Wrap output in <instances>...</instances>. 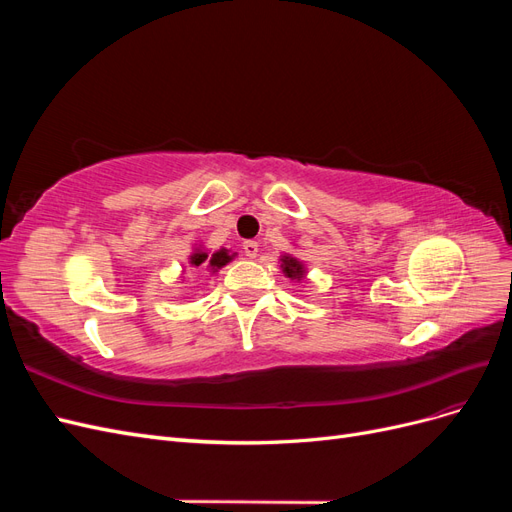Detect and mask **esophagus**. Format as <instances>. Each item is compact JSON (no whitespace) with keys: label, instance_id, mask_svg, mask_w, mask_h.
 Segmentation results:
<instances>
[{"label":"esophagus","instance_id":"34e87169","mask_svg":"<svg viewBox=\"0 0 512 512\" xmlns=\"http://www.w3.org/2000/svg\"><path fill=\"white\" fill-rule=\"evenodd\" d=\"M243 252L247 258H256L258 256V243L256 241H245L243 243Z\"/></svg>","mask_w":512,"mask_h":512}]
</instances>
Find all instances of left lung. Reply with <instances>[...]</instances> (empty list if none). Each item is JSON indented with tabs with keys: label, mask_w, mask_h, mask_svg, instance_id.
Segmentation results:
<instances>
[{
	"label": "left lung",
	"mask_w": 512,
	"mask_h": 512,
	"mask_svg": "<svg viewBox=\"0 0 512 512\" xmlns=\"http://www.w3.org/2000/svg\"><path fill=\"white\" fill-rule=\"evenodd\" d=\"M280 269L286 277H290V280H297V282H303L307 277V267L305 262L299 260L297 256L292 254H282L280 256Z\"/></svg>",
	"instance_id": "1"
}]
</instances>
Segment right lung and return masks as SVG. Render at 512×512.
Here are the masks:
<instances>
[{
	"label": "right lung",
	"instance_id": "add662e5",
	"mask_svg": "<svg viewBox=\"0 0 512 512\" xmlns=\"http://www.w3.org/2000/svg\"><path fill=\"white\" fill-rule=\"evenodd\" d=\"M235 256H237V252H230V250H226V247H220V250L209 252V250H205L203 245L196 243L192 247V254L188 256V265L196 267V269L205 267L211 275H215L222 267H226L228 262L235 260Z\"/></svg>",
	"mask_w": 512,
	"mask_h": 512
}]
</instances>
